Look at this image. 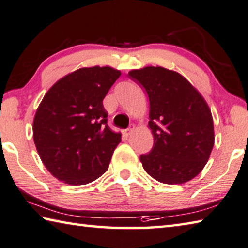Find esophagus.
I'll return each mask as SVG.
<instances>
[{
  "mask_svg": "<svg viewBox=\"0 0 248 248\" xmlns=\"http://www.w3.org/2000/svg\"><path fill=\"white\" fill-rule=\"evenodd\" d=\"M133 129H135V128H133V125H132V127L131 128H128V129H125V130H124V136H130L131 135V133H132V131H133Z\"/></svg>",
  "mask_w": 248,
  "mask_h": 248,
  "instance_id": "obj_1",
  "label": "esophagus"
}]
</instances>
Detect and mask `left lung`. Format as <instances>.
Wrapping results in <instances>:
<instances>
[{"label":"left lung","mask_w":248,"mask_h":248,"mask_svg":"<svg viewBox=\"0 0 248 248\" xmlns=\"http://www.w3.org/2000/svg\"><path fill=\"white\" fill-rule=\"evenodd\" d=\"M148 93L153 148L140 156L145 172L166 184L195 178L209 161L214 124L209 105L182 75L160 66L128 73Z\"/></svg>","instance_id":"left-lung-1"}]
</instances>
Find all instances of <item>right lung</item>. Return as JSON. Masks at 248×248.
<instances>
[{
    "label": "right lung",
    "mask_w": 248,
    "mask_h": 248,
    "mask_svg": "<svg viewBox=\"0 0 248 248\" xmlns=\"http://www.w3.org/2000/svg\"><path fill=\"white\" fill-rule=\"evenodd\" d=\"M120 75L110 66L82 67L45 93L34 116L33 139L43 164L57 180L82 186L108 170L121 133L107 124L103 100Z\"/></svg>",
    "instance_id": "right-lung-1"
}]
</instances>
